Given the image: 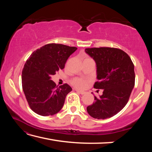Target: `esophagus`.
Wrapping results in <instances>:
<instances>
[{
	"mask_svg": "<svg viewBox=\"0 0 152 152\" xmlns=\"http://www.w3.org/2000/svg\"><path fill=\"white\" fill-rule=\"evenodd\" d=\"M76 91L78 92V93L80 94H85V92H84V91H78V90H76Z\"/></svg>",
	"mask_w": 152,
	"mask_h": 152,
	"instance_id": "34e87169",
	"label": "esophagus"
}]
</instances>
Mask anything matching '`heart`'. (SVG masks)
I'll list each match as a JSON object with an SVG mask.
<instances>
[{"label":"heart","mask_w":152,"mask_h":152,"mask_svg":"<svg viewBox=\"0 0 152 152\" xmlns=\"http://www.w3.org/2000/svg\"><path fill=\"white\" fill-rule=\"evenodd\" d=\"M87 82H88V81L85 79L81 78H75L72 80V84L74 87H76V88L84 89V88H86V86L87 85Z\"/></svg>","instance_id":"b5f03b06"}]
</instances>
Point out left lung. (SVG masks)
Masks as SVG:
<instances>
[{"label": "left lung", "instance_id": "left-lung-1", "mask_svg": "<svg viewBox=\"0 0 152 152\" xmlns=\"http://www.w3.org/2000/svg\"><path fill=\"white\" fill-rule=\"evenodd\" d=\"M96 64L97 79L94 88L103 89L102 94L86 110L92 117H112L127 104L135 85L134 65L127 53L114 48L85 49Z\"/></svg>", "mask_w": 152, "mask_h": 152}]
</instances>
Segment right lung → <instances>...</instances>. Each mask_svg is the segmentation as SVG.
Segmentation results:
<instances>
[{"instance_id":"right-lung-1","label":"right lung","mask_w":152,"mask_h":152,"mask_svg":"<svg viewBox=\"0 0 152 152\" xmlns=\"http://www.w3.org/2000/svg\"><path fill=\"white\" fill-rule=\"evenodd\" d=\"M76 47L49 43L33 52L22 71V87L29 106L42 116L58 113L63 107L66 95L72 91L68 84L59 87L51 80L62 70Z\"/></svg>"}]
</instances>
